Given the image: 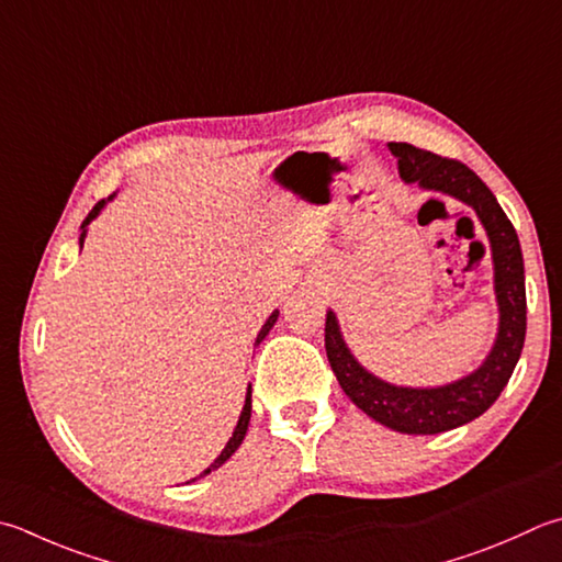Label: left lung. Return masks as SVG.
Here are the masks:
<instances>
[{
  "label": "left lung",
  "mask_w": 562,
  "mask_h": 562,
  "mask_svg": "<svg viewBox=\"0 0 562 562\" xmlns=\"http://www.w3.org/2000/svg\"><path fill=\"white\" fill-rule=\"evenodd\" d=\"M389 149L398 158V173L406 183L458 198L477 213L492 245L499 333L480 369L436 389L394 386L369 374L347 349L333 311L325 317V352L342 391L369 418L408 436H436L482 416L509 384L526 340L524 257L509 217L472 168L404 142H391Z\"/></svg>",
  "instance_id": "left-lung-1"
}]
</instances>
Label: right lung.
Segmentation results:
<instances>
[{"label":"right lung","instance_id":"obj_1","mask_svg":"<svg viewBox=\"0 0 562 562\" xmlns=\"http://www.w3.org/2000/svg\"><path fill=\"white\" fill-rule=\"evenodd\" d=\"M108 200H112V195L108 198ZM108 200H100L98 205H94L92 210H90V215L82 220V232H80V245L85 241V235H88V225L90 222L100 215V210L104 207V203H108ZM277 317H279V311H273L271 315H269V321L263 323V327L259 330V335H257V345L263 340V337L269 335V330L273 327V323H277ZM249 418H251V389H247V398H245V408H241V416H239V420H237V428H235V432H232V438H229V442L225 446V450L220 452V458L210 464V468L205 470V472H200V477H205V474H210L213 470H217L220 464H225L232 454H235V450L241 446V440H245V436H247V428H249Z\"/></svg>","mask_w":562,"mask_h":562}]
</instances>
